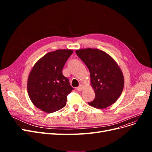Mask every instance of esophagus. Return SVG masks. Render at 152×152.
I'll return each instance as SVG.
<instances>
[{"label":"esophagus","instance_id":"1","mask_svg":"<svg viewBox=\"0 0 152 152\" xmlns=\"http://www.w3.org/2000/svg\"><path fill=\"white\" fill-rule=\"evenodd\" d=\"M84 89V86L83 85H80L79 87H77V90L79 91H82Z\"/></svg>","mask_w":152,"mask_h":152}]
</instances>
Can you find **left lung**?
<instances>
[{"instance_id":"left-lung-1","label":"left lung","mask_w":152,"mask_h":152,"mask_svg":"<svg viewBox=\"0 0 152 152\" xmlns=\"http://www.w3.org/2000/svg\"><path fill=\"white\" fill-rule=\"evenodd\" d=\"M75 53L90 72L91 86L94 89L95 99L88 104L104 109L115 103L124 86L123 73L117 63L108 54L98 49H79Z\"/></svg>"}]
</instances>
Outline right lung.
I'll list each match as a JSON object with an SVG mask.
<instances>
[{
  "instance_id": "obj_1",
  "label": "right lung",
  "mask_w": 152,
  "mask_h": 152,
  "mask_svg": "<svg viewBox=\"0 0 152 152\" xmlns=\"http://www.w3.org/2000/svg\"><path fill=\"white\" fill-rule=\"evenodd\" d=\"M72 49H58L45 54L35 63L27 80L29 98L37 108L53 113L66 104L67 95L73 89L62 70Z\"/></svg>"
}]
</instances>
